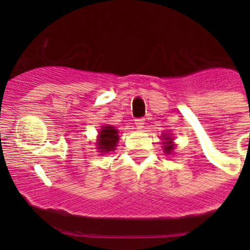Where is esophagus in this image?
Returning a JSON list of instances; mask_svg holds the SVG:
<instances>
[{"instance_id":"obj_1","label":"esophagus","mask_w":250,"mask_h":250,"mask_svg":"<svg viewBox=\"0 0 250 250\" xmlns=\"http://www.w3.org/2000/svg\"><path fill=\"white\" fill-rule=\"evenodd\" d=\"M134 125H136V127L138 128V129H142L143 127H145V125H146V122H145V119H136V122H134Z\"/></svg>"}]
</instances>
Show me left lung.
Instances as JSON below:
<instances>
[{
    "instance_id": "1",
    "label": "left lung",
    "mask_w": 250,
    "mask_h": 250,
    "mask_svg": "<svg viewBox=\"0 0 250 250\" xmlns=\"http://www.w3.org/2000/svg\"><path fill=\"white\" fill-rule=\"evenodd\" d=\"M161 145L162 148H164V152L166 155H175L176 153V143H175V136L172 133H166L165 132L161 136Z\"/></svg>"
}]
</instances>
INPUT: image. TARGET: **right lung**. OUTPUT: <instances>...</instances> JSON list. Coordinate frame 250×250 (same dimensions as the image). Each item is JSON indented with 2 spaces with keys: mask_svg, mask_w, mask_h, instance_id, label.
Segmentation results:
<instances>
[{
  "mask_svg": "<svg viewBox=\"0 0 250 250\" xmlns=\"http://www.w3.org/2000/svg\"><path fill=\"white\" fill-rule=\"evenodd\" d=\"M121 132L113 125H102L98 129V134L95 138V149H98L101 155H108L116 151L117 143L121 138Z\"/></svg>",
  "mask_w": 250,
  "mask_h": 250,
  "instance_id": "add662e5",
  "label": "right lung"
}]
</instances>
